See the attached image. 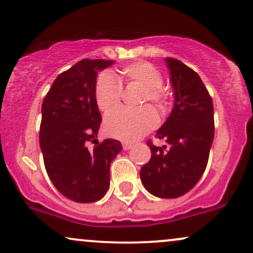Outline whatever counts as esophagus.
<instances>
[{"label":"esophagus","instance_id":"34e87169","mask_svg":"<svg viewBox=\"0 0 253 253\" xmlns=\"http://www.w3.org/2000/svg\"><path fill=\"white\" fill-rule=\"evenodd\" d=\"M130 147H132V143H126V141H125V143H123V149L124 150H129Z\"/></svg>","mask_w":253,"mask_h":253}]
</instances>
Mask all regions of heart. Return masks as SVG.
I'll return each mask as SVG.
<instances>
[{"label": "heart", "mask_w": 253, "mask_h": 253, "mask_svg": "<svg viewBox=\"0 0 253 253\" xmlns=\"http://www.w3.org/2000/svg\"><path fill=\"white\" fill-rule=\"evenodd\" d=\"M126 82L144 86L140 106L150 102L159 113L167 112L169 107V92L163 88L162 72L149 62H136L124 66L120 70ZM123 98V84L112 72H102L95 84V101L98 109L104 114L113 112L120 106ZM158 124L156 112L151 107L135 110L119 109L107 117L104 130L113 138L132 141L152 130Z\"/></svg>", "instance_id": "b5f03b06"}]
</instances>
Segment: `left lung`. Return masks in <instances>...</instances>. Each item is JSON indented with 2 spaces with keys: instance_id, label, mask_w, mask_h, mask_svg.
<instances>
[{
  "instance_id": "8db88e82",
  "label": "left lung",
  "mask_w": 253,
  "mask_h": 253,
  "mask_svg": "<svg viewBox=\"0 0 253 253\" xmlns=\"http://www.w3.org/2000/svg\"><path fill=\"white\" fill-rule=\"evenodd\" d=\"M175 106L156 136L163 147L147 141L151 159L143 165L145 189L161 199H176L193 189L207 167L214 138L213 101L193 69L175 58H167Z\"/></svg>"
}]
</instances>
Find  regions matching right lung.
<instances>
[{
	"label": "right lung",
	"mask_w": 253,
	"mask_h": 253,
	"mask_svg": "<svg viewBox=\"0 0 253 253\" xmlns=\"http://www.w3.org/2000/svg\"><path fill=\"white\" fill-rule=\"evenodd\" d=\"M114 63L82 59L54 80L42 106L39 143L47 175L62 195L96 202L109 188V168L123 150L115 139L98 143L100 112L95 84L100 70ZM89 142L95 143L90 149Z\"/></svg>",
	"instance_id": "add662e5"
}]
</instances>
